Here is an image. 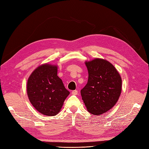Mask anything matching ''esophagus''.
<instances>
[{"label": "esophagus", "instance_id": "esophagus-1", "mask_svg": "<svg viewBox=\"0 0 149 149\" xmlns=\"http://www.w3.org/2000/svg\"><path fill=\"white\" fill-rule=\"evenodd\" d=\"M77 93H78L77 90H73L72 91V94L74 95H77Z\"/></svg>", "mask_w": 149, "mask_h": 149}]
</instances>
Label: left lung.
Masks as SVG:
<instances>
[{
  "label": "left lung",
  "instance_id": "obj_1",
  "mask_svg": "<svg viewBox=\"0 0 149 149\" xmlns=\"http://www.w3.org/2000/svg\"><path fill=\"white\" fill-rule=\"evenodd\" d=\"M88 83L81 90L82 99L88 112L99 115L115 105L122 91V79L111 63L102 59L85 63Z\"/></svg>",
  "mask_w": 149,
  "mask_h": 149
}]
</instances>
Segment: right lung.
<instances>
[{
    "instance_id": "obj_1",
    "label": "right lung",
    "mask_w": 149,
    "mask_h": 149,
    "mask_svg": "<svg viewBox=\"0 0 149 149\" xmlns=\"http://www.w3.org/2000/svg\"><path fill=\"white\" fill-rule=\"evenodd\" d=\"M57 73L56 66L44 64L34 70L27 81L30 102L43 115H56L70 94Z\"/></svg>"
}]
</instances>
